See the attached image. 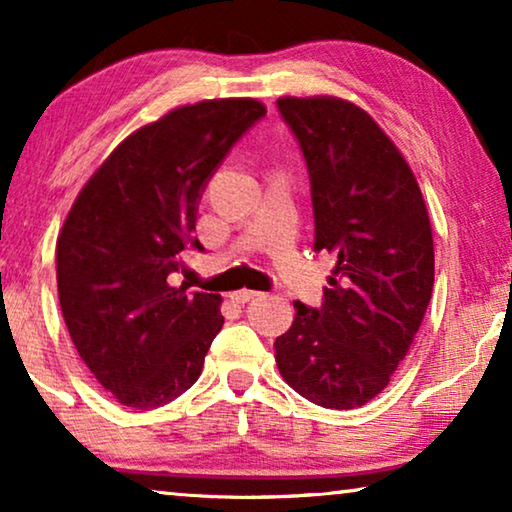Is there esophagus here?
I'll return each instance as SVG.
<instances>
[{
  "label": "esophagus",
  "instance_id": "34e87169",
  "mask_svg": "<svg viewBox=\"0 0 512 512\" xmlns=\"http://www.w3.org/2000/svg\"><path fill=\"white\" fill-rule=\"evenodd\" d=\"M256 296H258V291L242 289V291L230 293V300H233V303H249V300H251V298H256Z\"/></svg>",
  "mask_w": 512,
  "mask_h": 512
}]
</instances>
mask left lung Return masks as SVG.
<instances>
[{
    "label": "left lung",
    "mask_w": 512,
    "mask_h": 512,
    "mask_svg": "<svg viewBox=\"0 0 512 512\" xmlns=\"http://www.w3.org/2000/svg\"><path fill=\"white\" fill-rule=\"evenodd\" d=\"M312 186L314 249L335 254L321 307L296 305L277 368L307 401L361 408L389 384L433 291V237L417 179L366 111L338 97H279Z\"/></svg>",
    "instance_id": "left-lung-1"
}]
</instances>
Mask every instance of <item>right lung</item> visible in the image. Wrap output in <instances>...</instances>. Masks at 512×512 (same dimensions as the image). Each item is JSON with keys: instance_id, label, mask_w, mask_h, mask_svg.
Instances as JSON below:
<instances>
[{"instance_id": "right-lung-1", "label": "right lung", "mask_w": 512, "mask_h": 512, "mask_svg": "<svg viewBox=\"0 0 512 512\" xmlns=\"http://www.w3.org/2000/svg\"><path fill=\"white\" fill-rule=\"evenodd\" d=\"M265 107L172 109L111 151L60 230L58 296L76 352L118 403L151 410L191 389L221 331V296L172 286L207 181Z\"/></svg>"}]
</instances>
